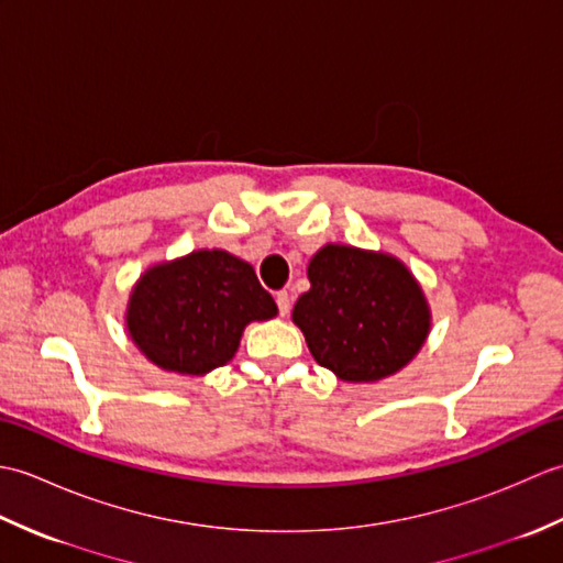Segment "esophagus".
Returning <instances> with one entry per match:
<instances>
[{
  "mask_svg": "<svg viewBox=\"0 0 563 563\" xmlns=\"http://www.w3.org/2000/svg\"><path fill=\"white\" fill-rule=\"evenodd\" d=\"M275 302H278L280 317H285V314L290 312V292H288V290H278V292H275Z\"/></svg>",
  "mask_w": 563,
  "mask_h": 563,
  "instance_id": "obj_1",
  "label": "esophagus"
}]
</instances>
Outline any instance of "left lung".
Listing matches in <instances>:
<instances>
[{
    "instance_id": "1",
    "label": "left lung",
    "mask_w": 563,
    "mask_h": 563,
    "mask_svg": "<svg viewBox=\"0 0 563 563\" xmlns=\"http://www.w3.org/2000/svg\"><path fill=\"white\" fill-rule=\"evenodd\" d=\"M309 290L292 321L314 361L369 385L409 365L430 333V305L406 263L385 251L324 244L309 258Z\"/></svg>"
}]
</instances>
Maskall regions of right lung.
<instances>
[{
  "mask_svg": "<svg viewBox=\"0 0 563 563\" xmlns=\"http://www.w3.org/2000/svg\"><path fill=\"white\" fill-rule=\"evenodd\" d=\"M278 305L251 263L224 249H198L140 275L125 307L128 336L150 363L178 375H208L234 357L251 321Z\"/></svg>",
  "mask_w": 563,
  "mask_h": 563,
  "instance_id": "right-lung-1",
  "label": "right lung"
}]
</instances>
